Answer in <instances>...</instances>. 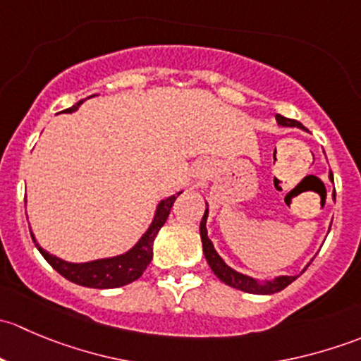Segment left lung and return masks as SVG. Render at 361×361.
I'll list each match as a JSON object with an SVG mask.
<instances>
[{"label":"left lung","mask_w":361,"mask_h":361,"mask_svg":"<svg viewBox=\"0 0 361 361\" xmlns=\"http://www.w3.org/2000/svg\"><path fill=\"white\" fill-rule=\"evenodd\" d=\"M276 120H278V126H281V127H298V129L305 130V127L302 126L300 122H297V120L286 118V116H283V115H276ZM329 178L332 180V173H329ZM206 206H207V202H206ZM207 214H209V209L206 207V211H204V216L201 220V227H199V231H201L202 251H204V257H206L207 264H209L211 271H213L214 276H216L220 281H224L225 285L232 286V288H235V290H241V292H246V293L272 295V293L281 292L283 288H286L290 283H293L295 279L298 278V276H278V278H274V279H264V281H260V279L251 278V276H246V274H243V272H238L235 269H232L231 265L225 264L224 258H221L220 255H218V251L214 250L211 239L207 238V228H206ZM309 264H311V262H309ZM309 264L305 265L304 271L309 267Z\"/></svg>","instance_id":"left-lung-1"}]
</instances>
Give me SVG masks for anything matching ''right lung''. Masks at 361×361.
I'll list each match as a JSON object with an SVG mask.
<instances>
[{
    "mask_svg": "<svg viewBox=\"0 0 361 361\" xmlns=\"http://www.w3.org/2000/svg\"><path fill=\"white\" fill-rule=\"evenodd\" d=\"M87 99H89V97H87ZM83 101L85 99L78 101V103L73 104L71 108H68V110H64L63 113L76 111ZM180 194L181 192H178V194L162 199V201L157 204V207H155V214L154 218H152L150 227H148L147 232L141 235L140 241H137L133 248L127 250L126 253L115 255V257L97 258V260L75 264V262H66L63 260V258L56 257V255L49 253L47 250H43L42 246L38 245V241H36L35 234H32L31 231L32 243H35L39 253L43 255V258H45L61 276H64V278L69 279L71 283H76V285L80 286H87V288L99 290L126 286L129 285V283L136 281V279L143 274L145 269L148 267V264L152 262L155 238H157L162 225L166 224L167 216H169L171 213V207H173L174 201H176V197Z\"/></svg>",
    "mask_w": 361,
    "mask_h": 361,
    "instance_id": "add662e5",
    "label": "right lung"
}]
</instances>
